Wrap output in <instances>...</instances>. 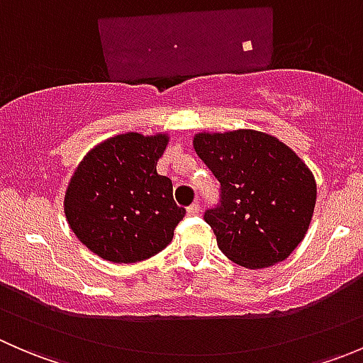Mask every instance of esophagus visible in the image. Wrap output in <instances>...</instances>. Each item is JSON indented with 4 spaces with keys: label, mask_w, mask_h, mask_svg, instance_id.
Masks as SVG:
<instances>
[{
    "label": "esophagus",
    "mask_w": 363,
    "mask_h": 363,
    "mask_svg": "<svg viewBox=\"0 0 363 363\" xmlns=\"http://www.w3.org/2000/svg\"><path fill=\"white\" fill-rule=\"evenodd\" d=\"M186 212H188V216H199L200 214V205H199V202L189 205V207L186 208Z\"/></svg>",
    "instance_id": "esophagus-1"
}]
</instances>
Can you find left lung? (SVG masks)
<instances>
[{"mask_svg": "<svg viewBox=\"0 0 363 363\" xmlns=\"http://www.w3.org/2000/svg\"><path fill=\"white\" fill-rule=\"evenodd\" d=\"M193 147L221 184L219 203L203 219L223 255L247 269L286 259L302 242L316 203L306 163L255 130L199 133Z\"/></svg>", "mask_w": 363, "mask_h": 363, "instance_id": "left-lung-1", "label": "left lung"}]
</instances>
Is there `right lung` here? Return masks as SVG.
<instances>
[{
	"label": "right lung",
	"mask_w": 363,
	"mask_h": 363,
	"mask_svg": "<svg viewBox=\"0 0 363 363\" xmlns=\"http://www.w3.org/2000/svg\"><path fill=\"white\" fill-rule=\"evenodd\" d=\"M167 135L124 133L91 149L69 179L65 214L77 239L100 258L135 263L170 244L186 214L172 181L156 172Z\"/></svg>",
	"instance_id": "right-lung-1"
}]
</instances>
